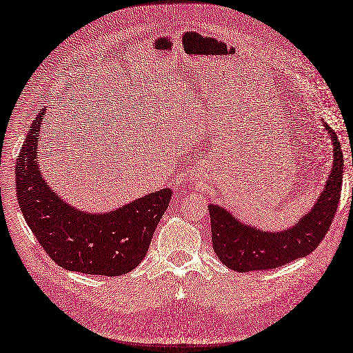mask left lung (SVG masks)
Returning <instances> with one entry per match:
<instances>
[{
  "mask_svg": "<svg viewBox=\"0 0 353 353\" xmlns=\"http://www.w3.org/2000/svg\"><path fill=\"white\" fill-rule=\"evenodd\" d=\"M333 143V165L317 202L296 223L282 231H265L241 223L224 206L210 203L212 245L227 268L237 272L283 266L312 253L327 234L342 192L343 154L336 132L323 123Z\"/></svg>",
  "mask_w": 353,
  "mask_h": 353,
  "instance_id": "1",
  "label": "left lung"
}]
</instances>
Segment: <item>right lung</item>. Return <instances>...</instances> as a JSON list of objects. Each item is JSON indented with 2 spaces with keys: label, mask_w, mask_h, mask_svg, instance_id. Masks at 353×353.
I'll return each mask as SVG.
<instances>
[{
  "label": "right lung",
  "mask_w": 353,
  "mask_h": 353,
  "mask_svg": "<svg viewBox=\"0 0 353 353\" xmlns=\"http://www.w3.org/2000/svg\"><path fill=\"white\" fill-rule=\"evenodd\" d=\"M45 112L36 116L16 163L17 201L26 223L61 268L85 275H125L145 257L173 192H152L112 212L77 210L52 190L39 168V130Z\"/></svg>",
  "instance_id": "1"
}]
</instances>
